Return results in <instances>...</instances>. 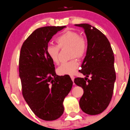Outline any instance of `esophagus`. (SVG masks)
Wrapping results in <instances>:
<instances>
[{
    "label": "esophagus",
    "instance_id": "1",
    "mask_svg": "<svg viewBox=\"0 0 130 130\" xmlns=\"http://www.w3.org/2000/svg\"><path fill=\"white\" fill-rule=\"evenodd\" d=\"M70 78H71V79H72V81H74V79H75V77L73 76H70Z\"/></svg>",
    "mask_w": 130,
    "mask_h": 130
}]
</instances>
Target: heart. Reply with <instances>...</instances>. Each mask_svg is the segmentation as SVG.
<instances>
[{
	"instance_id": "1",
	"label": "heart",
	"mask_w": 130,
	"mask_h": 130,
	"mask_svg": "<svg viewBox=\"0 0 130 130\" xmlns=\"http://www.w3.org/2000/svg\"><path fill=\"white\" fill-rule=\"evenodd\" d=\"M57 45H48L47 47V54L49 58L55 63L58 62V54L60 48L70 47V55L71 58L78 59L85 55L87 50V42L78 33L73 31H67L63 33L56 39ZM78 67V63L76 59H72L67 62L61 63L57 69V73L60 75H72L75 73Z\"/></svg>"
}]
</instances>
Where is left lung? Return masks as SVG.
I'll return each instance as SVG.
<instances>
[{"label": "left lung", "instance_id": "1", "mask_svg": "<svg viewBox=\"0 0 130 130\" xmlns=\"http://www.w3.org/2000/svg\"><path fill=\"white\" fill-rule=\"evenodd\" d=\"M75 25L84 29L88 43L80 70L86 77L74 80L83 89L79 105L83 112L95 115L104 111L111 100L116 80L114 55L110 42L99 30L88 24ZM90 75L91 80H88Z\"/></svg>", "mask_w": 130, "mask_h": 130}]
</instances>
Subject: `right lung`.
<instances>
[{
	"label": "right lung",
	"mask_w": 130,
	"mask_h": 130,
	"mask_svg": "<svg viewBox=\"0 0 130 130\" xmlns=\"http://www.w3.org/2000/svg\"><path fill=\"white\" fill-rule=\"evenodd\" d=\"M65 26H48L34 31L23 43L19 57V76L22 95L34 114L40 119H58L64 111V98L73 82L68 75L58 76L47 54L49 41Z\"/></svg>",
	"instance_id": "1"
}]
</instances>
